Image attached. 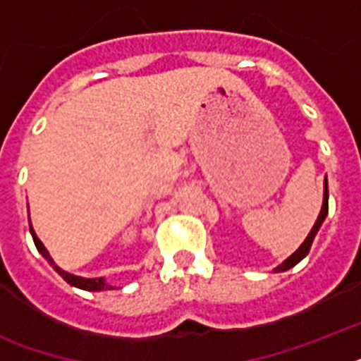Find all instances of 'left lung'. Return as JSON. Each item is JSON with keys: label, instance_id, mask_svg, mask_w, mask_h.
Segmentation results:
<instances>
[{"label": "left lung", "instance_id": "obj_1", "mask_svg": "<svg viewBox=\"0 0 361 361\" xmlns=\"http://www.w3.org/2000/svg\"><path fill=\"white\" fill-rule=\"evenodd\" d=\"M326 215H328V180H324V200H322V208H320V214L319 217H317V223L313 225V228H311V232H309V236L305 238V241H303L302 245L298 247V251L286 258L285 262L279 264V266L275 268V271H286V269L294 268L300 260H303V258L307 257L309 249H311V245H313L314 236H317V232H319V228L322 226V223H324Z\"/></svg>", "mask_w": 361, "mask_h": 361}]
</instances>
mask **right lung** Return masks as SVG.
<instances>
[{
	"mask_svg": "<svg viewBox=\"0 0 361 361\" xmlns=\"http://www.w3.org/2000/svg\"><path fill=\"white\" fill-rule=\"evenodd\" d=\"M30 232H31V236H33V241H35V247H37V251L41 252L42 257L47 258L48 262H50V266H52L56 271H58L61 277H63L69 285L76 286V288H82V290H92V292H97V290H112L114 286L109 285L106 281H104V277H97V279H86V277H78V275H73L69 274V271H65V269H61L59 266H56V262L52 260V257L48 255L47 251V247L42 245V241L37 238L35 231H33V226H31L30 223Z\"/></svg>",
	"mask_w": 361,
	"mask_h": 361,
	"instance_id": "right-lung-1",
	"label": "right lung"
}]
</instances>
